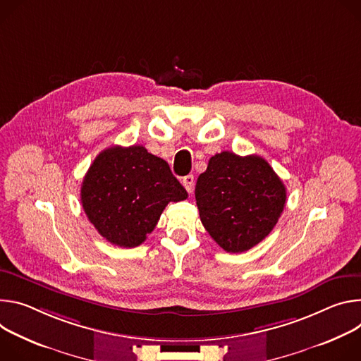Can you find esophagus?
Listing matches in <instances>:
<instances>
[{"mask_svg": "<svg viewBox=\"0 0 361 361\" xmlns=\"http://www.w3.org/2000/svg\"><path fill=\"white\" fill-rule=\"evenodd\" d=\"M182 185L185 186V189L188 190V193H192L193 192V188H195V178L193 175H186L182 178Z\"/></svg>", "mask_w": 361, "mask_h": 361, "instance_id": "esophagus-1", "label": "esophagus"}]
</instances>
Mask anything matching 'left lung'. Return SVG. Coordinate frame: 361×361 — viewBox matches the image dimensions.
Returning <instances> with one entry per match:
<instances>
[{
	"label": "left lung",
	"mask_w": 361,
	"mask_h": 361,
	"mask_svg": "<svg viewBox=\"0 0 361 361\" xmlns=\"http://www.w3.org/2000/svg\"><path fill=\"white\" fill-rule=\"evenodd\" d=\"M202 225L226 252L259 244L281 216L287 190L265 159L221 152L209 159L195 188Z\"/></svg>",
	"instance_id": "8db88e82"
}]
</instances>
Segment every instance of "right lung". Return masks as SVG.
<instances>
[{
  "label": "right lung",
  "instance_id": "1",
  "mask_svg": "<svg viewBox=\"0 0 361 361\" xmlns=\"http://www.w3.org/2000/svg\"><path fill=\"white\" fill-rule=\"evenodd\" d=\"M82 205L113 245L133 248L150 233L169 202L188 197L164 159L143 146H111L93 160L82 185Z\"/></svg>",
  "mask_w": 361,
  "mask_h": 361
}]
</instances>
